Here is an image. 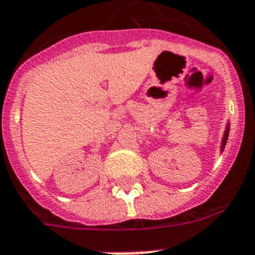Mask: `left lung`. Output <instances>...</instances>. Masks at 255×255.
Wrapping results in <instances>:
<instances>
[{"label": "left lung", "mask_w": 255, "mask_h": 255, "mask_svg": "<svg viewBox=\"0 0 255 255\" xmlns=\"http://www.w3.org/2000/svg\"><path fill=\"white\" fill-rule=\"evenodd\" d=\"M228 133H230V123H227V126H226V131H224L223 139H222V146H220V152H223L224 147H226V143H227L228 139Z\"/></svg>", "instance_id": "8db88e82"}]
</instances>
